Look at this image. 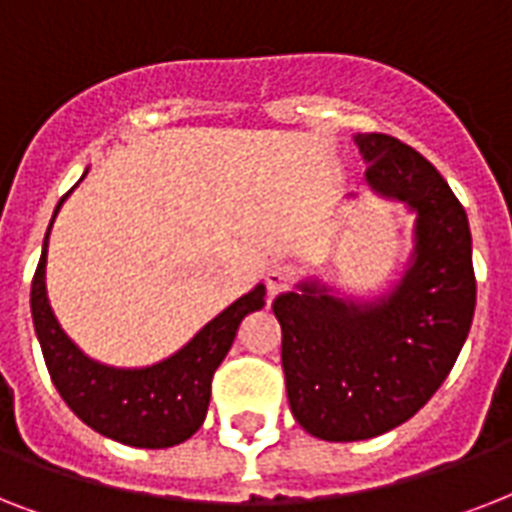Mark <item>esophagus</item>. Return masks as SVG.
<instances>
[{
  "label": "esophagus",
  "mask_w": 512,
  "mask_h": 512,
  "mask_svg": "<svg viewBox=\"0 0 512 512\" xmlns=\"http://www.w3.org/2000/svg\"><path fill=\"white\" fill-rule=\"evenodd\" d=\"M292 279H295V273H292V268L289 265H271L268 271H265V287H268V295L276 297L279 292H284V289L292 284Z\"/></svg>",
  "instance_id": "1"
}]
</instances>
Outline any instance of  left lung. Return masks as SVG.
Wrapping results in <instances>:
<instances>
[{
	"mask_svg": "<svg viewBox=\"0 0 512 512\" xmlns=\"http://www.w3.org/2000/svg\"><path fill=\"white\" fill-rule=\"evenodd\" d=\"M366 185L414 212L401 279L374 300L319 279L273 300L289 409L321 441H364L420 412L452 372L476 311L465 209L441 172L401 140L356 135Z\"/></svg>",
	"mask_w": 512,
	"mask_h": 512,
	"instance_id": "left-lung-1",
	"label": "left lung"
}]
</instances>
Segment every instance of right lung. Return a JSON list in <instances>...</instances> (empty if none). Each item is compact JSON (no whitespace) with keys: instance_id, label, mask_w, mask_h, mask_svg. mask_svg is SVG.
<instances>
[{"instance_id":"add662e5","label":"right lung","mask_w":512,"mask_h":512,"mask_svg":"<svg viewBox=\"0 0 512 512\" xmlns=\"http://www.w3.org/2000/svg\"><path fill=\"white\" fill-rule=\"evenodd\" d=\"M66 196L55 207L31 284V316L47 372L68 409L100 436L140 449L183 444L207 417L212 374L231 350L244 316L265 305V287L249 289L207 321L183 348L156 364L135 369L100 364L63 332L47 297V241Z\"/></svg>"}]
</instances>
